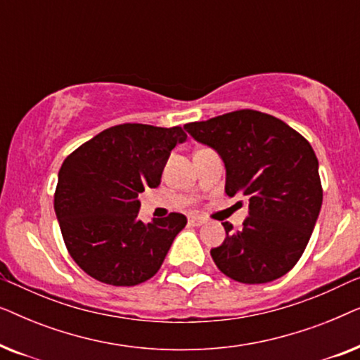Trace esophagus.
<instances>
[{"instance_id": "esophagus-1", "label": "esophagus", "mask_w": 360, "mask_h": 360, "mask_svg": "<svg viewBox=\"0 0 360 360\" xmlns=\"http://www.w3.org/2000/svg\"><path fill=\"white\" fill-rule=\"evenodd\" d=\"M188 223L193 226H201L205 224V218H201V216H188Z\"/></svg>"}]
</instances>
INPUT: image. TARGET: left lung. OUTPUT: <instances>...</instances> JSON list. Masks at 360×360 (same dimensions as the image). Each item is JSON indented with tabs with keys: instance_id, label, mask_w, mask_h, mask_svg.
Listing matches in <instances>:
<instances>
[{
	"instance_id": "1",
	"label": "left lung",
	"mask_w": 360,
	"mask_h": 360,
	"mask_svg": "<svg viewBox=\"0 0 360 360\" xmlns=\"http://www.w3.org/2000/svg\"><path fill=\"white\" fill-rule=\"evenodd\" d=\"M218 152L226 195L249 198L240 231L223 223L224 243L211 249L216 267L240 283H267L298 262L323 203L318 159L302 134L278 117L239 110L184 126Z\"/></svg>"
}]
</instances>
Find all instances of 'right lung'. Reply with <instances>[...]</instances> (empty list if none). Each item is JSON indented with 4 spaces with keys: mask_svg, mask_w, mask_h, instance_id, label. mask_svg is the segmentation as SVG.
I'll return each instance as SVG.
<instances>
[{
    "mask_svg": "<svg viewBox=\"0 0 360 360\" xmlns=\"http://www.w3.org/2000/svg\"><path fill=\"white\" fill-rule=\"evenodd\" d=\"M185 141L179 126L127 122L63 160L53 210L68 254L83 272L115 287H132L159 272L186 218L170 213L142 223L137 196L159 186L172 149Z\"/></svg>",
    "mask_w": 360,
    "mask_h": 360,
    "instance_id": "obj_1",
    "label": "right lung"
}]
</instances>
